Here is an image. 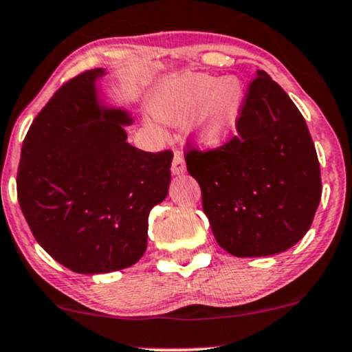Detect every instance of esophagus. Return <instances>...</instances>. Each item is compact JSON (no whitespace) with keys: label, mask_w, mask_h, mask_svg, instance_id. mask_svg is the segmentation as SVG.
I'll return each mask as SVG.
<instances>
[{"label":"esophagus","mask_w":352,"mask_h":352,"mask_svg":"<svg viewBox=\"0 0 352 352\" xmlns=\"http://www.w3.org/2000/svg\"><path fill=\"white\" fill-rule=\"evenodd\" d=\"M185 172V160L184 155L180 152H175L173 155V162H172V173L173 175H180V173Z\"/></svg>","instance_id":"esophagus-1"}]
</instances>
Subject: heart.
<instances>
[{
	"label": "heart",
	"mask_w": 352,
	"mask_h": 352,
	"mask_svg": "<svg viewBox=\"0 0 352 352\" xmlns=\"http://www.w3.org/2000/svg\"><path fill=\"white\" fill-rule=\"evenodd\" d=\"M241 90L234 80L217 78L201 74H188L168 83L164 91L162 116L167 121L180 122L192 118L201 109L200 135L208 146L224 141L228 126L239 103Z\"/></svg>",
	"instance_id": "1"
}]
</instances>
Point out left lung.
<instances>
[{
	"label": "left lung",
	"mask_w": 352,
	"mask_h": 352,
	"mask_svg": "<svg viewBox=\"0 0 352 352\" xmlns=\"http://www.w3.org/2000/svg\"><path fill=\"white\" fill-rule=\"evenodd\" d=\"M185 160L214 239L232 256L283 252L310 230L318 155L302 113L264 70L245 90L236 134L217 149L190 147Z\"/></svg>",
	"instance_id": "left-lung-1"
}]
</instances>
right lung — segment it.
<instances>
[{"label":"right lung","mask_w":352,"mask_h":352,"mask_svg":"<svg viewBox=\"0 0 352 352\" xmlns=\"http://www.w3.org/2000/svg\"><path fill=\"white\" fill-rule=\"evenodd\" d=\"M87 70L62 85L24 138L18 200L44 251L78 274L131 267L147 248L151 210L167 197L172 151L126 141L133 120L101 107Z\"/></svg>","instance_id":"right-lung-1"}]
</instances>
